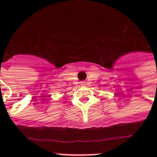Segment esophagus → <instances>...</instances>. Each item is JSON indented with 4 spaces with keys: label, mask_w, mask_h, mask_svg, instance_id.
Segmentation results:
<instances>
[{
    "label": "esophagus",
    "mask_w": 157,
    "mask_h": 157,
    "mask_svg": "<svg viewBox=\"0 0 157 157\" xmlns=\"http://www.w3.org/2000/svg\"><path fill=\"white\" fill-rule=\"evenodd\" d=\"M81 86H85V85H86V82H85V81H81Z\"/></svg>",
    "instance_id": "34e87169"
}]
</instances>
